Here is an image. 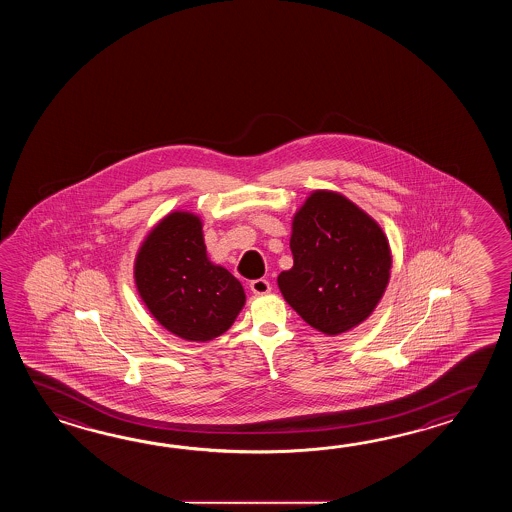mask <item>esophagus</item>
Instances as JSON below:
<instances>
[{"label":"esophagus","instance_id":"obj_1","mask_svg":"<svg viewBox=\"0 0 512 512\" xmlns=\"http://www.w3.org/2000/svg\"><path fill=\"white\" fill-rule=\"evenodd\" d=\"M251 291L254 294H267L271 291V283L265 278H258V280H252Z\"/></svg>","mask_w":512,"mask_h":512}]
</instances>
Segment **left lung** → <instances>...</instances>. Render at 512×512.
Instances as JSON below:
<instances>
[{"label": "left lung", "instance_id": "obj_1", "mask_svg": "<svg viewBox=\"0 0 512 512\" xmlns=\"http://www.w3.org/2000/svg\"><path fill=\"white\" fill-rule=\"evenodd\" d=\"M293 269L278 276L287 304L326 335L359 326L388 285L392 254L373 219L346 197L318 190L294 216Z\"/></svg>", "mask_w": 512, "mask_h": 512}]
</instances>
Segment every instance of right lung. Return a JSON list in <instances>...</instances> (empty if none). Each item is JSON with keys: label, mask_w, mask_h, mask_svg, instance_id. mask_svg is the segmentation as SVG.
<instances>
[{"label": "right lung", "mask_w": 512, "mask_h": 512, "mask_svg": "<svg viewBox=\"0 0 512 512\" xmlns=\"http://www.w3.org/2000/svg\"><path fill=\"white\" fill-rule=\"evenodd\" d=\"M135 282L159 324L185 340L223 335L245 304L241 283L208 261L201 221L188 212L152 230L135 261Z\"/></svg>", "instance_id": "add662e5"}]
</instances>
